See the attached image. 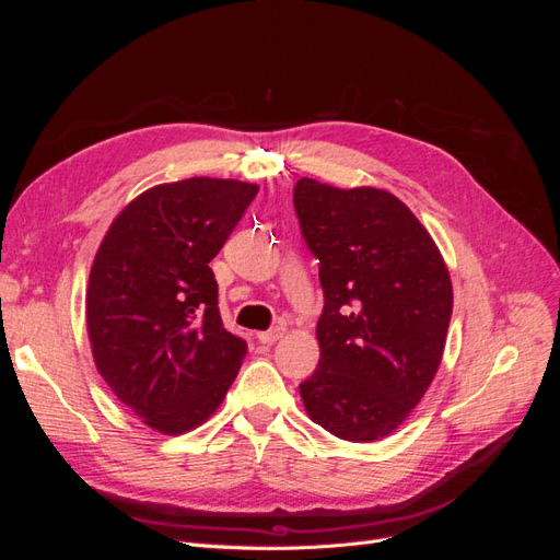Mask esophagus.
Returning a JSON list of instances; mask_svg holds the SVG:
<instances>
[{"label": "esophagus", "mask_w": 560, "mask_h": 560, "mask_svg": "<svg viewBox=\"0 0 560 560\" xmlns=\"http://www.w3.org/2000/svg\"><path fill=\"white\" fill-rule=\"evenodd\" d=\"M282 334H284L282 327H273V329H268V331H259L257 338H259V343H276Z\"/></svg>", "instance_id": "obj_1"}]
</instances>
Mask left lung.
I'll use <instances>...</instances> for the list:
<instances>
[{
	"instance_id": "8db88e82",
	"label": "left lung",
	"mask_w": 560,
	"mask_h": 560,
	"mask_svg": "<svg viewBox=\"0 0 560 560\" xmlns=\"http://www.w3.org/2000/svg\"><path fill=\"white\" fill-rule=\"evenodd\" d=\"M294 210L325 294L303 404L334 436L376 442L409 418L442 362L453 311L446 264L387 191L301 177Z\"/></svg>"
}]
</instances>
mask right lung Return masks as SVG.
I'll use <instances>...</instances> for the list:
<instances>
[{
  "mask_svg": "<svg viewBox=\"0 0 560 560\" xmlns=\"http://www.w3.org/2000/svg\"><path fill=\"white\" fill-rule=\"evenodd\" d=\"M257 191L212 177L154 186L114 219L95 254L86 294L95 366L163 434L200 425L247 352L219 315L210 261Z\"/></svg>",
  "mask_w": 560,
  "mask_h": 560,
  "instance_id": "1",
  "label": "right lung"
}]
</instances>
